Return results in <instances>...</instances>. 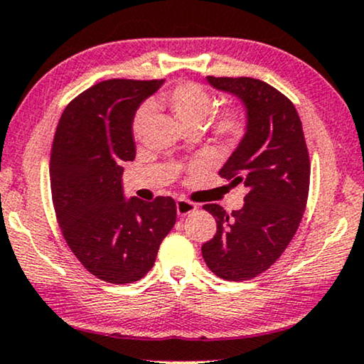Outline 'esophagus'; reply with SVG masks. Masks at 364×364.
Segmentation results:
<instances>
[{
  "instance_id": "34e87169",
  "label": "esophagus",
  "mask_w": 364,
  "mask_h": 364,
  "mask_svg": "<svg viewBox=\"0 0 364 364\" xmlns=\"http://www.w3.org/2000/svg\"><path fill=\"white\" fill-rule=\"evenodd\" d=\"M196 205L190 200H186V198H179V200L176 201V213L179 216H186L190 215V213H193L196 210Z\"/></svg>"
}]
</instances>
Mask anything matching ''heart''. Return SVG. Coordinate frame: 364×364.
<instances>
[{
	"label": "heart",
	"mask_w": 364,
	"mask_h": 364,
	"mask_svg": "<svg viewBox=\"0 0 364 364\" xmlns=\"http://www.w3.org/2000/svg\"><path fill=\"white\" fill-rule=\"evenodd\" d=\"M159 101L176 116L186 132L205 128L215 139L235 143L248 128V118L240 108H223L211 116L218 101L210 90L196 81H179L169 86L163 91ZM151 114L153 106L149 103H143L136 109L132 121V132L136 139L143 136Z\"/></svg>",
	"instance_id": "1"
}]
</instances>
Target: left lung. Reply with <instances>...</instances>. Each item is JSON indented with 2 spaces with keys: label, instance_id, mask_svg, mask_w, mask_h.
Instances as JSON below:
<instances>
[{
  "label": "left lung",
  "instance_id": "left-lung-1",
  "mask_svg": "<svg viewBox=\"0 0 364 364\" xmlns=\"http://www.w3.org/2000/svg\"><path fill=\"white\" fill-rule=\"evenodd\" d=\"M216 90L236 95L248 111V129L221 168V178L246 188L231 215L205 205L216 235L201 246L208 268L226 281H246L274 264L301 223L309 191V154L291 100L255 77L208 76Z\"/></svg>",
  "mask_w": 364,
  "mask_h": 364
}]
</instances>
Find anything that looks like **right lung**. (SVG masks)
<instances>
[{"instance_id":"add662e5","label":"right lung","mask_w":364,"mask_h":364,"mask_svg":"<svg viewBox=\"0 0 364 364\" xmlns=\"http://www.w3.org/2000/svg\"><path fill=\"white\" fill-rule=\"evenodd\" d=\"M163 80H106L70 101L51 146L58 225L80 263L113 284L139 281L176 223L171 196L124 200L123 163L134 159L132 121Z\"/></svg>"}]
</instances>
